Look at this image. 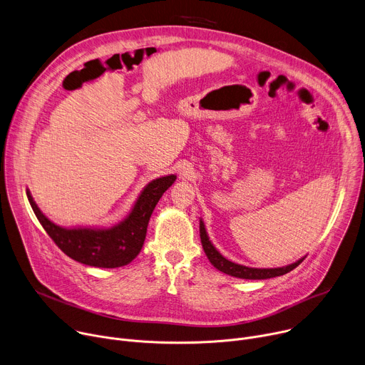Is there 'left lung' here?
<instances>
[{
	"label": "left lung",
	"mask_w": 365,
	"mask_h": 365,
	"mask_svg": "<svg viewBox=\"0 0 365 365\" xmlns=\"http://www.w3.org/2000/svg\"><path fill=\"white\" fill-rule=\"evenodd\" d=\"M199 232H200V242H202L203 251H205L207 259L211 262V264L215 269H218L220 272H222L225 274H230V276H234V277H238V279L263 280V279H272V277L283 276V274L292 272L293 269H296L303 262V258H302V259H299V262H296V263H293L287 267H280V269H251V267L240 266V264H235V263L230 262V259H227L225 257H222L217 251V248L211 244L210 238H207L206 231H205V225H203L202 221L199 224Z\"/></svg>",
	"instance_id": "left-lung-1"
}]
</instances>
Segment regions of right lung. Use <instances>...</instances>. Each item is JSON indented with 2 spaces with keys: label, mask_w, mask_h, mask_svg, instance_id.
Masks as SVG:
<instances>
[{
  "label": "right lung",
  "mask_w": 365,
  "mask_h": 365,
  "mask_svg": "<svg viewBox=\"0 0 365 365\" xmlns=\"http://www.w3.org/2000/svg\"><path fill=\"white\" fill-rule=\"evenodd\" d=\"M175 180L176 176L170 175L150 182L137 199L131 214L121 224L108 230L61 228L41 214L30 192H27V197L44 231L68 257L86 266L115 269L127 266L138 255L154 206Z\"/></svg>",
  "instance_id": "1"
}]
</instances>
